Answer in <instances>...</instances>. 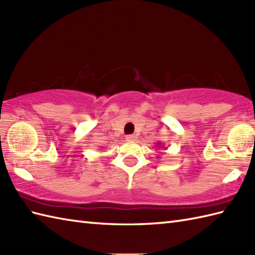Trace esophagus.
I'll use <instances>...</instances> for the list:
<instances>
[{"label": "esophagus", "instance_id": "esophagus-1", "mask_svg": "<svg viewBox=\"0 0 255 255\" xmlns=\"http://www.w3.org/2000/svg\"><path fill=\"white\" fill-rule=\"evenodd\" d=\"M126 139L128 140V141H133V140L137 139V136H136V134H128Z\"/></svg>", "mask_w": 255, "mask_h": 255}]
</instances>
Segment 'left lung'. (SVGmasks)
<instances>
[{
    "mask_svg": "<svg viewBox=\"0 0 255 255\" xmlns=\"http://www.w3.org/2000/svg\"><path fill=\"white\" fill-rule=\"evenodd\" d=\"M162 145H163V143H161V142H158V143H156V145H155V147H158V148H163V147H162Z\"/></svg>",
    "mask_w": 255,
    "mask_h": 255,
    "instance_id": "1",
    "label": "left lung"
}]
</instances>
